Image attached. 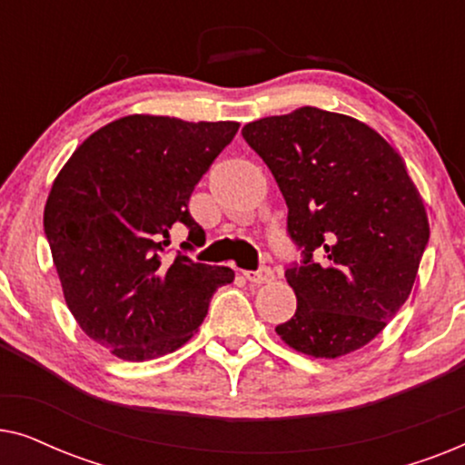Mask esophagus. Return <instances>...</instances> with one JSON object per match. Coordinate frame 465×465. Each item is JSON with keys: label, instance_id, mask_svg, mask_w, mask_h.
<instances>
[{"label": "esophagus", "instance_id": "1", "mask_svg": "<svg viewBox=\"0 0 465 465\" xmlns=\"http://www.w3.org/2000/svg\"><path fill=\"white\" fill-rule=\"evenodd\" d=\"M245 279L250 283H271L272 279H275V275H272V271L269 269V266H260L258 271H243Z\"/></svg>", "mask_w": 465, "mask_h": 465}]
</instances>
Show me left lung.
<instances>
[{"mask_svg": "<svg viewBox=\"0 0 465 465\" xmlns=\"http://www.w3.org/2000/svg\"><path fill=\"white\" fill-rule=\"evenodd\" d=\"M241 133L275 177L302 252L285 269L296 313L275 332L313 358L364 347L406 302L430 239L402 156L360 120L309 105Z\"/></svg>", "mask_w": 465, "mask_h": 465, "instance_id": "obj_1", "label": "left lung"}]
</instances>
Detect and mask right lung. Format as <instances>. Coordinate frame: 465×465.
<instances>
[{"mask_svg": "<svg viewBox=\"0 0 465 465\" xmlns=\"http://www.w3.org/2000/svg\"><path fill=\"white\" fill-rule=\"evenodd\" d=\"M239 123L133 114L84 139L56 175L44 232L78 326L126 361L161 358L205 320L228 266L169 256L175 224L199 239L190 194Z\"/></svg>", "mask_w": 465, "mask_h": 465, "instance_id": "1", "label": "right lung"}]
</instances>
